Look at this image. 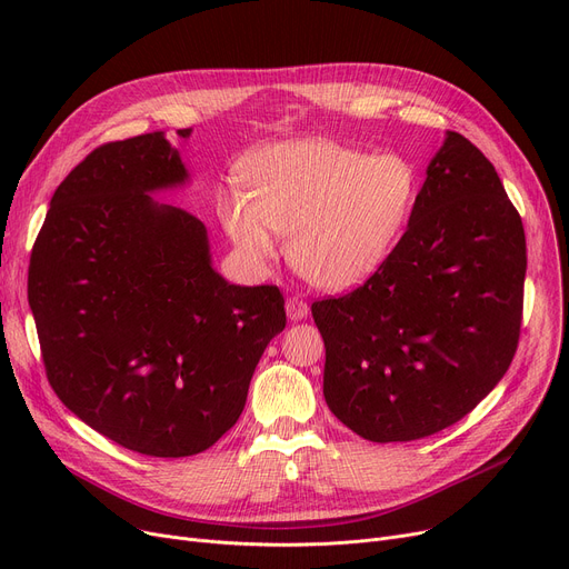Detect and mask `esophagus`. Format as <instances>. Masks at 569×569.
Masks as SVG:
<instances>
[{"label":"esophagus","mask_w":569,"mask_h":569,"mask_svg":"<svg viewBox=\"0 0 569 569\" xmlns=\"http://www.w3.org/2000/svg\"><path fill=\"white\" fill-rule=\"evenodd\" d=\"M286 313L290 320H302L309 316V305L302 300V297H288Z\"/></svg>","instance_id":"34e87169"}]
</instances>
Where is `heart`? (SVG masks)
Instances as JSON below:
<instances>
[{
  "instance_id": "b5f03b06",
  "label": "heart",
  "mask_w": 569,
  "mask_h": 569,
  "mask_svg": "<svg viewBox=\"0 0 569 569\" xmlns=\"http://www.w3.org/2000/svg\"><path fill=\"white\" fill-rule=\"evenodd\" d=\"M247 193L221 204L239 256L264 269L290 232L288 258L307 281L341 290L371 277L403 237L420 198V172L399 154L332 140L267 147L244 166Z\"/></svg>"
}]
</instances>
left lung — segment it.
Masks as SVG:
<instances>
[{"label":"left lung","instance_id":"1","mask_svg":"<svg viewBox=\"0 0 569 569\" xmlns=\"http://www.w3.org/2000/svg\"><path fill=\"white\" fill-rule=\"evenodd\" d=\"M523 281L517 207L480 149L447 131L390 258L360 288L311 305L327 406L371 442L452 427L512 365Z\"/></svg>","mask_w":569,"mask_h":569}]
</instances>
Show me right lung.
Instances as JSON below:
<instances>
[{"label": "right lung", "mask_w": 569, "mask_h": 569, "mask_svg": "<svg viewBox=\"0 0 569 569\" xmlns=\"http://www.w3.org/2000/svg\"><path fill=\"white\" fill-rule=\"evenodd\" d=\"M184 179L161 131L97 147L57 187L27 277L59 401L127 450L163 459L204 452L239 420L286 327L277 286L228 283L202 221L149 196Z\"/></svg>", "instance_id": "1"}]
</instances>
